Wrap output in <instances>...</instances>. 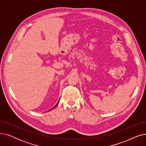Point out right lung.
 Instances as JSON below:
<instances>
[{
    "label": "right lung",
    "instance_id": "right-lung-1",
    "mask_svg": "<svg viewBox=\"0 0 146 146\" xmlns=\"http://www.w3.org/2000/svg\"><path fill=\"white\" fill-rule=\"evenodd\" d=\"M57 105H58V103H57V104H56V105H55V106H54V108H52V109H51V110H52V109H53V108H55V107H56V106H57Z\"/></svg>",
    "mask_w": 146,
    "mask_h": 146
}]
</instances>
